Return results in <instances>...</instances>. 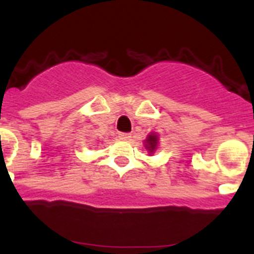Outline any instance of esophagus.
<instances>
[{"instance_id": "34e87169", "label": "esophagus", "mask_w": 254, "mask_h": 254, "mask_svg": "<svg viewBox=\"0 0 254 254\" xmlns=\"http://www.w3.org/2000/svg\"><path fill=\"white\" fill-rule=\"evenodd\" d=\"M118 137L121 138V140H129L131 138V136H129V133H120L118 134Z\"/></svg>"}]
</instances>
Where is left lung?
<instances>
[{
	"instance_id": "8db88e82",
	"label": "left lung",
	"mask_w": 254,
	"mask_h": 254,
	"mask_svg": "<svg viewBox=\"0 0 254 254\" xmlns=\"http://www.w3.org/2000/svg\"><path fill=\"white\" fill-rule=\"evenodd\" d=\"M143 145H145V149L147 150L150 155L155 154V151L158 150L159 146V136L158 133H155V132H151V133L147 134L146 140L143 141Z\"/></svg>"
}]
</instances>
